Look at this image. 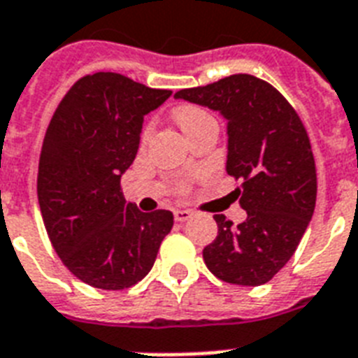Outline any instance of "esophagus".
<instances>
[{"label":"esophagus","instance_id":"obj_1","mask_svg":"<svg viewBox=\"0 0 358 358\" xmlns=\"http://www.w3.org/2000/svg\"><path fill=\"white\" fill-rule=\"evenodd\" d=\"M192 212L190 210H176L173 212V217H176V221H179V223H182V221H188L192 217Z\"/></svg>","mask_w":358,"mask_h":358}]
</instances>
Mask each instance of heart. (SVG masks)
<instances>
[{"label": "heart", "mask_w": 358, "mask_h": 358, "mask_svg": "<svg viewBox=\"0 0 358 358\" xmlns=\"http://www.w3.org/2000/svg\"><path fill=\"white\" fill-rule=\"evenodd\" d=\"M173 119L176 122L181 126V129L185 131V135L188 137L194 129H197L201 124L208 122V120H214L210 115L206 113L205 109L197 108V106H181V108L176 109V113H173ZM152 129L146 128L144 131V138H148Z\"/></svg>", "instance_id": "b5f03b06"}]
</instances>
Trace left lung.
<instances>
[{
    "label": "left lung",
    "instance_id": "8db88e82",
    "mask_svg": "<svg viewBox=\"0 0 358 358\" xmlns=\"http://www.w3.org/2000/svg\"><path fill=\"white\" fill-rule=\"evenodd\" d=\"M176 99L227 120V173L241 179L234 196L247 220L232 227L215 214L217 236L203 250L214 276L262 285L287 264L313 217L317 170L302 120L282 93L252 75H232Z\"/></svg>",
    "mask_w": 358,
    "mask_h": 358
}]
</instances>
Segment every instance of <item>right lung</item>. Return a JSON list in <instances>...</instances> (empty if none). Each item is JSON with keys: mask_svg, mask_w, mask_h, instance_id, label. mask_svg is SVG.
<instances>
[{"mask_svg": "<svg viewBox=\"0 0 358 358\" xmlns=\"http://www.w3.org/2000/svg\"><path fill=\"white\" fill-rule=\"evenodd\" d=\"M170 94L119 73H94L67 91L47 128L38 166L41 217L64 265L91 287L120 291L141 282L172 230V212H141L120 192L144 117Z\"/></svg>", "mask_w": 358, "mask_h": 358, "instance_id": "obj_1", "label": "right lung"}]
</instances>
